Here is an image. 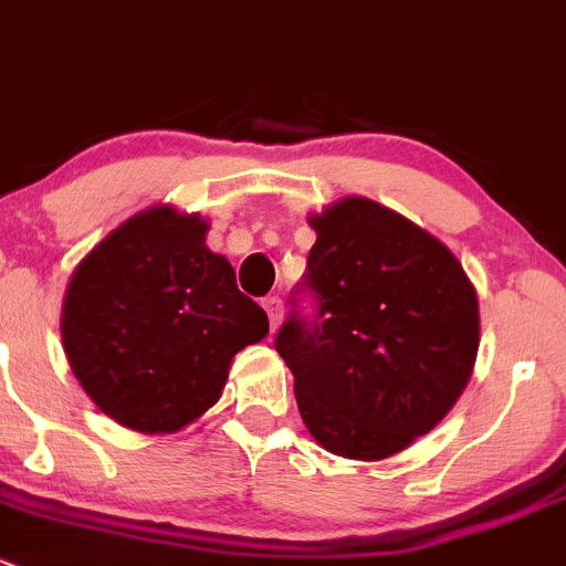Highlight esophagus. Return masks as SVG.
Wrapping results in <instances>:
<instances>
[{"instance_id": "esophagus-1", "label": "esophagus", "mask_w": 566, "mask_h": 566, "mask_svg": "<svg viewBox=\"0 0 566 566\" xmlns=\"http://www.w3.org/2000/svg\"><path fill=\"white\" fill-rule=\"evenodd\" d=\"M264 311H266V316H270L272 335H275L277 326L283 324V300H281V296H266V300H264Z\"/></svg>"}]
</instances>
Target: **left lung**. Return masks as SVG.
<instances>
[{"instance_id": "1", "label": "left lung", "mask_w": 566, "mask_h": 566, "mask_svg": "<svg viewBox=\"0 0 566 566\" xmlns=\"http://www.w3.org/2000/svg\"><path fill=\"white\" fill-rule=\"evenodd\" d=\"M307 223L305 289L318 311L313 322L291 313L275 340L302 422L332 455H398L469 384L476 291L444 242L370 198H340Z\"/></svg>"}]
</instances>
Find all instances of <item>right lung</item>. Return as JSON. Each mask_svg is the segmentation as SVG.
Instances as JSON below:
<instances>
[{
	"instance_id": "obj_1",
	"label": "right lung",
	"mask_w": 566,
	"mask_h": 566,
	"mask_svg": "<svg viewBox=\"0 0 566 566\" xmlns=\"http://www.w3.org/2000/svg\"><path fill=\"white\" fill-rule=\"evenodd\" d=\"M207 231L201 214L157 203L116 226L70 277L67 363L122 428L174 433L196 422L223 395L234 354L270 332Z\"/></svg>"
}]
</instances>
